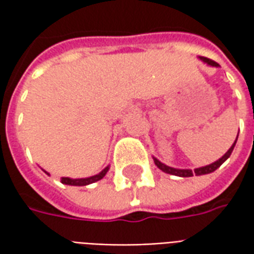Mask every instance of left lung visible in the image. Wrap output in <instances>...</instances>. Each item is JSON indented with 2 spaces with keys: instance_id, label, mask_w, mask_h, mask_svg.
Instances as JSON below:
<instances>
[{
  "instance_id": "8db88e82",
  "label": "left lung",
  "mask_w": 254,
  "mask_h": 254,
  "mask_svg": "<svg viewBox=\"0 0 254 254\" xmlns=\"http://www.w3.org/2000/svg\"><path fill=\"white\" fill-rule=\"evenodd\" d=\"M200 60H201L202 63L211 65V66H219V64H216L215 61H212V60H209V58L200 57ZM237 138H238V136H237ZM237 138H235L234 144L230 147L229 151H227V152H226V154H224L223 156L220 158V159L216 160V162H213V163H211V165L204 166V167H198V169H194V170H189V169H174V167H170V166H166L165 163H162V162L156 159V158H154V162H155V165L158 166L160 170L165 171V173H167V174H171V176L193 177V176H204V174H209V173H213V171L216 170L218 167H220V166H222V163H224L226 160L229 159L230 155H231V152H233V149H234V147H235Z\"/></svg>"
}]
</instances>
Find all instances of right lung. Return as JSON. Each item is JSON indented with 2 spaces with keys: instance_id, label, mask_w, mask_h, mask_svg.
<instances>
[{
  "instance_id": "add662e5",
  "label": "right lung",
  "mask_w": 254,
  "mask_h": 254,
  "mask_svg": "<svg viewBox=\"0 0 254 254\" xmlns=\"http://www.w3.org/2000/svg\"><path fill=\"white\" fill-rule=\"evenodd\" d=\"M107 171H109V166L100 171L99 174H96V176L88 177V178H76V180L67 178V177H63V178H61V182L65 184V185H72V187H85V185H89V184H94V182L102 180V178L106 176ZM45 173H46V171H45ZM46 174H49V173H46Z\"/></svg>"
}]
</instances>
